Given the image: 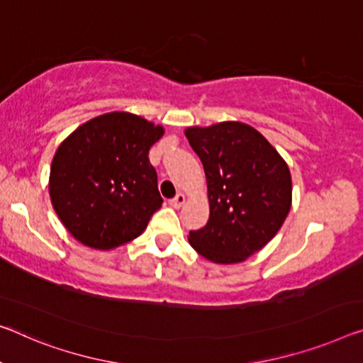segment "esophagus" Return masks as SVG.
Listing matches in <instances>:
<instances>
[{
	"instance_id": "esophagus-1",
	"label": "esophagus",
	"mask_w": 363,
	"mask_h": 363,
	"mask_svg": "<svg viewBox=\"0 0 363 363\" xmlns=\"http://www.w3.org/2000/svg\"><path fill=\"white\" fill-rule=\"evenodd\" d=\"M185 201H186L185 194H183V193H178L175 198H172V199L169 201V203H170L172 208H182V206L185 204Z\"/></svg>"
}]
</instances>
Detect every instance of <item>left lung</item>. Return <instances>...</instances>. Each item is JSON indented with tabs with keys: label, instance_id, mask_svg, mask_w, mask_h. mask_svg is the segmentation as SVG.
Here are the masks:
<instances>
[{
	"label": "left lung",
	"instance_id": "left-lung-1",
	"mask_svg": "<svg viewBox=\"0 0 363 363\" xmlns=\"http://www.w3.org/2000/svg\"><path fill=\"white\" fill-rule=\"evenodd\" d=\"M185 135L203 162L211 209L208 224L189 232V243L213 263H240L286 220L291 172L259 131L240 121L193 126Z\"/></svg>",
	"mask_w": 363,
	"mask_h": 363
}]
</instances>
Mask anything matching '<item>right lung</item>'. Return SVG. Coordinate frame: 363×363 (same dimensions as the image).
<instances>
[{"label": "right lung", "mask_w": 363, "mask_h": 363, "mask_svg": "<svg viewBox=\"0 0 363 363\" xmlns=\"http://www.w3.org/2000/svg\"><path fill=\"white\" fill-rule=\"evenodd\" d=\"M162 126L126 111L92 118L65 139L50 170L60 220L81 243L108 250L144 232L162 206L149 149Z\"/></svg>", "instance_id": "right-lung-1"}]
</instances>
